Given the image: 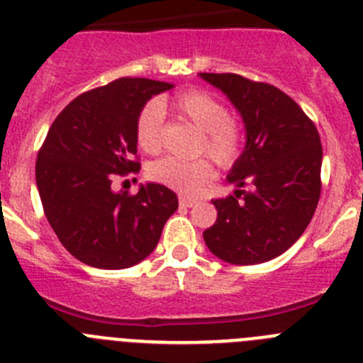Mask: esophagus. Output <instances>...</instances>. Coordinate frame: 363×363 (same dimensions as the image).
Wrapping results in <instances>:
<instances>
[{
    "mask_svg": "<svg viewBox=\"0 0 363 363\" xmlns=\"http://www.w3.org/2000/svg\"><path fill=\"white\" fill-rule=\"evenodd\" d=\"M178 201H179V205H182V207H194V205L198 203V200H194V198L184 196V194H179Z\"/></svg>",
    "mask_w": 363,
    "mask_h": 363,
    "instance_id": "esophagus-1",
    "label": "esophagus"
}]
</instances>
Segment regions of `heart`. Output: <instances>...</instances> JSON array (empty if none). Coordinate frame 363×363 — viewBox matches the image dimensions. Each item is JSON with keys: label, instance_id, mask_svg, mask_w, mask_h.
Masks as SVG:
<instances>
[{"label": "heart", "instance_id": "heart-1", "mask_svg": "<svg viewBox=\"0 0 363 363\" xmlns=\"http://www.w3.org/2000/svg\"><path fill=\"white\" fill-rule=\"evenodd\" d=\"M176 114L203 130L198 152L209 154L223 169L238 162L243 150V129L238 120L218 96L205 91H189L172 99ZM163 121L165 112L158 101L143 105L134 125L138 147L147 154H158L163 145ZM147 174L152 182L178 191L182 194H198L205 185L216 178V169L210 158L185 162L178 158L158 160L150 163Z\"/></svg>", "mask_w": 363, "mask_h": 363}]
</instances>
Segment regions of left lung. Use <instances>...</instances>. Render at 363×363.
<instances>
[{
  "label": "left lung",
  "instance_id": "8db88e82",
  "mask_svg": "<svg viewBox=\"0 0 363 363\" xmlns=\"http://www.w3.org/2000/svg\"><path fill=\"white\" fill-rule=\"evenodd\" d=\"M227 94L245 123L247 145L229 172L238 191L213 200L209 251L233 265L285 252L309 225L322 191V143L313 120L274 85L240 74L201 72Z\"/></svg>",
  "mask_w": 363,
  "mask_h": 363
}]
</instances>
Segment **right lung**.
Wrapping results in <instances>:
<instances>
[{
  "label": "right lung",
  "instance_id": "add662e5",
  "mask_svg": "<svg viewBox=\"0 0 363 363\" xmlns=\"http://www.w3.org/2000/svg\"><path fill=\"white\" fill-rule=\"evenodd\" d=\"M171 83L120 78L74 98L50 125L36 160L43 213L67 251L98 269H125L154 251L178 198L165 185L112 192L114 174L140 171L134 125Z\"/></svg>",
  "mask_w": 363,
  "mask_h": 363
}]
</instances>
